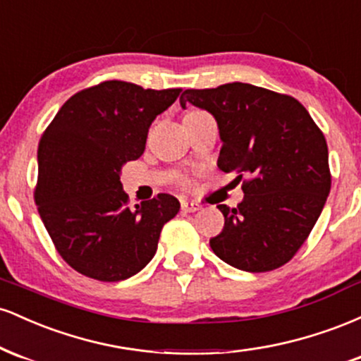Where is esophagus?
<instances>
[{
  "mask_svg": "<svg viewBox=\"0 0 361 361\" xmlns=\"http://www.w3.org/2000/svg\"><path fill=\"white\" fill-rule=\"evenodd\" d=\"M181 209L185 212H197V210H200V205L195 204L192 200H181Z\"/></svg>",
  "mask_w": 361,
  "mask_h": 361,
  "instance_id": "obj_1",
  "label": "esophagus"
}]
</instances>
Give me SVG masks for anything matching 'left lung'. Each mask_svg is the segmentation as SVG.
I'll return each mask as SVG.
<instances>
[{
  "label": "left lung",
  "instance_id": "obj_1",
  "mask_svg": "<svg viewBox=\"0 0 361 361\" xmlns=\"http://www.w3.org/2000/svg\"><path fill=\"white\" fill-rule=\"evenodd\" d=\"M214 115L222 140L217 166L235 171L244 198L217 205L224 229L210 239L222 261L270 271L293 258L317 222L331 190L327 144L304 105L247 82L185 90L180 105Z\"/></svg>",
  "mask_w": 361,
  "mask_h": 361
}]
</instances>
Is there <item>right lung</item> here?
I'll return each mask as SVG.
<instances>
[{
	"label": "right lung",
	"mask_w": 361,
	"mask_h": 361,
	"mask_svg": "<svg viewBox=\"0 0 361 361\" xmlns=\"http://www.w3.org/2000/svg\"><path fill=\"white\" fill-rule=\"evenodd\" d=\"M180 91L105 81L73 94L45 128L35 204L56 250L81 275L120 281L139 273L180 210L168 193L128 209L120 183L123 164L142 156L149 127Z\"/></svg>",
	"instance_id": "add662e5"
}]
</instances>
